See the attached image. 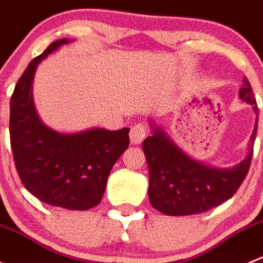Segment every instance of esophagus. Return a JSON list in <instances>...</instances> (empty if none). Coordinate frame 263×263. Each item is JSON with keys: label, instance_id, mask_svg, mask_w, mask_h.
<instances>
[{"label": "esophagus", "instance_id": "1", "mask_svg": "<svg viewBox=\"0 0 263 263\" xmlns=\"http://www.w3.org/2000/svg\"><path fill=\"white\" fill-rule=\"evenodd\" d=\"M146 136V127L141 123L136 124L131 128L129 132V139H131L132 144H141Z\"/></svg>", "mask_w": 263, "mask_h": 263}]
</instances>
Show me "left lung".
Instances as JSON below:
<instances>
[{
    "label": "left lung",
    "mask_w": 263,
    "mask_h": 263,
    "mask_svg": "<svg viewBox=\"0 0 263 263\" xmlns=\"http://www.w3.org/2000/svg\"><path fill=\"white\" fill-rule=\"evenodd\" d=\"M242 82L238 97L258 115L247 77ZM257 127L258 118L247 157L235 166L215 167L186 155L162 127L151 122L152 136L144 140L143 151L149 167L148 196L152 207L169 216H186L202 214L231 199L249 172Z\"/></svg>",
    "instance_id": "left-lung-1"
}]
</instances>
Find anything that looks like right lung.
Returning a JSON list of instances; mask_svg holds the SVG:
<instances>
[{
    "mask_svg": "<svg viewBox=\"0 0 263 263\" xmlns=\"http://www.w3.org/2000/svg\"><path fill=\"white\" fill-rule=\"evenodd\" d=\"M70 42L49 44L16 82L10 101V143L16 172L32 195L46 204L85 211L102 199L111 169L128 148L129 128L63 134L40 120L32 98L36 68Z\"/></svg>",
    "mask_w": 263,
    "mask_h": 263,
    "instance_id": "obj_1",
    "label": "right lung"
}]
</instances>
